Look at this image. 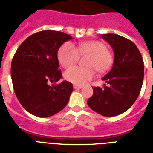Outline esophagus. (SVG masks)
<instances>
[{
	"label": "esophagus",
	"instance_id": "1",
	"mask_svg": "<svg viewBox=\"0 0 153 153\" xmlns=\"http://www.w3.org/2000/svg\"><path fill=\"white\" fill-rule=\"evenodd\" d=\"M82 88H83V86H79V85H76V84L74 85V89H81Z\"/></svg>",
	"mask_w": 153,
	"mask_h": 153
}]
</instances>
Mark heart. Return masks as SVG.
<instances>
[{"instance_id": "heart-1", "label": "heart", "mask_w": 153, "mask_h": 153, "mask_svg": "<svg viewBox=\"0 0 153 153\" xmlns=\"http://www.w3.org/2000/svg\"><path fill=\"white\" fill-rule=\"evenodd\" d=\"M80 55H88L86 62L88 67H72L64 74L65 79L74 84H85L94 78L95 69L105 72L112 65V55L99 41L81 42L78 47L71 42H65L58 51V60L64 68H70L77 63Z\"/></svg>"}]
</instances>
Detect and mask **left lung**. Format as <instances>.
<instances>
[{
    "instance_id": "obj_1",
    "label": "left lung",
    "mask_w": 153,
    "mask_h": 153,
    "mask_svg": "<svg viewBox=\"0 0 153 153\" xmlns=\"http://www.w3.org/2000/svg\"><path fill=\"white\" fill-rule=\"evenodd\" d=\"M114 51L111 70L102 78L103 88L93 87L88 105L95 112L112 117L129 109L141 90L144 65L140 51L133 42L113 33L102 34Z\"/></svg>"
}]
</instances>
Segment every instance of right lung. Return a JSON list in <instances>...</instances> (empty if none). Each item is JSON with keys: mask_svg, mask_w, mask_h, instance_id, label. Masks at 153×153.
Segmentation results:
<instances>
[{"mask_svg": "<svg viewBox=\"0 0 153 153\" xmlns=\"http://www.w3.org/2000/svg\"><path fill=\"white\" fill-rule=\"evenodd\" d=\"M72 39L70 35L44 30L29 36L16 51L12 60V83L15 95L28 112L38 117H49L66 106L73 92L72 83L64 80L57 52L60 46Z\"/></svg>", "mask_w": 153, "mask_h": 153, "instance_id": "right-lung-1", "label": "right lung"}]
</instances>
